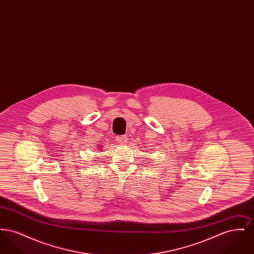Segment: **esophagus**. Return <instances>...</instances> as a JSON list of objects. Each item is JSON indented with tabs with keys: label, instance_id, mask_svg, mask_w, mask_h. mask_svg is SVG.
I'll return each mask as SVG.
<instances>
[{
	"label": "esophagus",
	"instance_id": "esophagus-1",
	"mask_svg": "<svg viewBox=\"0 0 254 254\" xmlns=\"http://www.w3.org/2000/svg\"><path fill=\"white\" fill-rule=\"evenodd\" d=\"M116 141L120 144H126L127 141V135H118V136H116Z\"/></svg>",
	"mask_w": 254,
	"mask_h": 254
}]
</instances>
